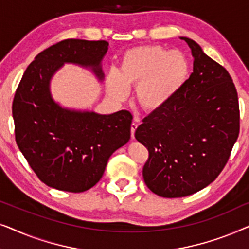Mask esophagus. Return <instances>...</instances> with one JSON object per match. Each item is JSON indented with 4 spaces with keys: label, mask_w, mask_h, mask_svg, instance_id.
<instances>
[{
    "label": "esophagus",
    "mask_w": 249,
    "mask_h": 249,
    "mask_svg": "<svg viewBox=\"0 0 249 249\" xmlns=\"http://www.w3.org/2000/svg\"><path fill=\"white\" fill-rule=\"evenodd\" d=\"M137 127H138V124H135V122H132L131 125H130V131H131V138L132 139L135 138V131H136V129H137Z\"/></svg>",
    "instance_id": "obj_1"
}]
</instances>
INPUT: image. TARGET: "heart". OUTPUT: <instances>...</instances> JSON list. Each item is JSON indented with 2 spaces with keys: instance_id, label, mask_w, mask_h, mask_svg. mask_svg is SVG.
<instances>
[{
  "instance_id": "b5f03b06",
  "label": "heart",
  "mask_w": 249,
  "mask_h": 249,
  "mask_svg": "<svg viewBox=\"0 0 249 249\" xmlns=\"http://www.w3.org/2000/svg\"><path fill=\"white\" fill-rule=\"evenodd\" d=\"M190 66L185 54L162 46H138L125 51L119 71L107 74V90L115 101H124L136 88L142 110L155 113L165 107L188 78Z\"/></svg>"
}]
</instances>
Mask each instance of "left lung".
Listing matches in <instances>:
<instances>
[{"label": "left lung", "instance_id": "left-lung-1", "mask_svg": "<svg viewBox=\"0 0 249 249\" xmlns=\"http://www.w3.org/2000/svg\"><path fill=\"white\" fill-rule=\"evenodd\" d=\"M194 70L176 96L147 115L135 137L148 149L146 186L166 198L192 195L216 179L239 135V103L230 74L193 39Z\"/></svg>", "mask_w": 249, "mask_h": 249}]
</instances>
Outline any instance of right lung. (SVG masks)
Instances as JSON below:
<instances>
[{
  "label": "right lung",
  "mask_w": 249,
  "mask_h": 249,
  "mask_svg": "<svg viewBox=\"0 0 249 249\" xmlns=\"http://www.w3.org/2000/svg\"><path fill=\"white\" fill-rule=\"evenodd\" d=\"M107 40L64 39L44 50L29 64L12 104L17 145L40 181L81 193L96 185L110 156L130 139L132 115L64 108L53 100L50 83L64 63L90 68L98 80Z\"/></svg>",
  "instance_id": "obj_1"
}]
</instances>
